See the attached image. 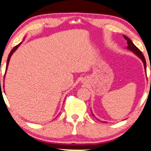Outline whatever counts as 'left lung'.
Segmentation results:
<instances>
[{
    "instance_id": "8db88e82",
    "label": "left lung",
    "mask_w": 151,
    "mask_h": 151,
    "mask_svg": "<svg viewBox=\"0 0 151 151\" xmlns=\"http://www.w3.org/2000/svg\"><path fill=\"white\" fill-rule=\"evenodd\" d=\"M123 37L125 38V40H127V49H128V50H129V51H132V52L134 53V54L136 55V56H138L139 58L142 60L143 63H144V65L145 71H146V59H145L144 55H143V53H142V51H141L138 48H137L136 46H135L134 44H133L132 42L131 41V40L129 39V38L127 37V36L123 35ZM91 113H92V115L93 116H95L94 114H93L92 111H91Z\"/></svg>"
}]
</instances>
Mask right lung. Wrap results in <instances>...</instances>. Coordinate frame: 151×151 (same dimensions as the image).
<instances>
[{
  "label": "right lung",
  "mask_w": 151,
  "mask_h": 151,
  "mask_svg": "<svg viewBox=\"0 0 151 151\" xmlns=\"http://www.w3.org/2000/svg\"><path fill=\"white\" fill-rule=\"evenodd\" d=\"M21 44H22V42H20L19 44L18 45H17L16 47H14V48L12 49V50L10 51V53H9V56H8V58H7V65H6V71H7V67H8L9 62V60H10V58H11V56H12V55L13 54V53H14V51H16L17 49H18V47H19V46L21 45ZM5 73H6V72H5ZM3 87H4V86H3Z\"/></svg>",
  "instance_id": "add662e5"
}]
</instances>
